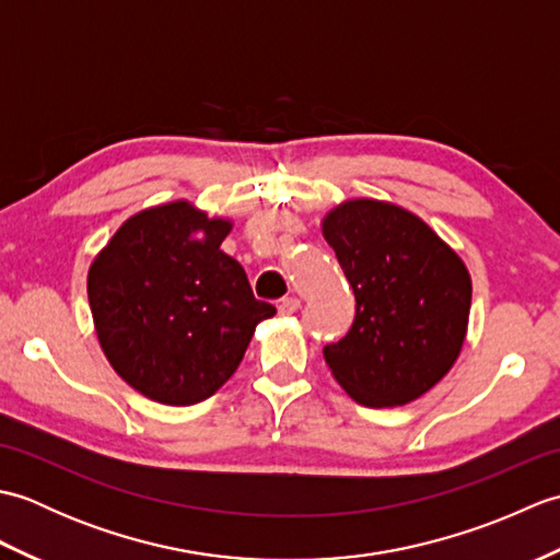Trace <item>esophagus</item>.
<instances>
[{
  "instance_id": "1",
  "label": "esophagus",
  "mask_w": 560,
  "mask_h": 560,
  "mask_svg": "<svg viewBox=\"0 0 560 560\" xmlns=\"http://www.w3.org/2000/svg\"><path fill=\"white\" fill-rule=\"evenodd\" d=\"M301 307V301L299 299H281L279 301V313L281 315H293L295 311Z\"/></svg>"
}]
</instances>
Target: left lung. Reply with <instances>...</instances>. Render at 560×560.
<instances>
[{
  "mask_svg": "<svg viewBox=\"0 0 560 560\" xmlns=\"http://www.w3.org/2000/svg\"><path fill=\"white\" fill-rule=\"evenodd\" d=\"M323 233L355 295L347 337L323 349L331 375L365 407L419 399L467 335V267L419 217L385 201H347Z\"/></svg>",
  "mask_w": 560,
  "mask_h": 560,
  "instance_id": "left-lung-1",
  "label": "left lung"
}]
</instances>
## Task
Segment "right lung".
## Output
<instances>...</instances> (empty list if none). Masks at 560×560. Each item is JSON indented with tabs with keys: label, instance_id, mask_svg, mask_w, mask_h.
<instances>
[{
	"label": "right lung",
	"instance_id": "obj_1",
	"mask_svg": "<svg viewBox=\"0 0 560 560\" xmlns=\"http://www.w3.org/2000/svg\"><path fill=\"white\" fill-rule=\"evenodd\" d=\"M229 231V221L173 201L125 221L89 269L101 347L153 401L211 397L241 365L255 325L277 313L221 249Z\"/></svg>",
	"mask_w": 560,
	"mask_h": 560
}]
</instances>
